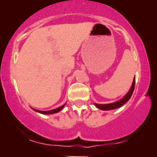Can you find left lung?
Wrapping results in <instances>:
<instances>
[{"instance_id": "left-lung-1", "label": "left lung", "mask_w": 157, "mask_h": 157, "mask_svg": "<svg viewBox=\"0 0 157 157\" xmlns=\"http://www.w3.org/2000/svg\"><path fill=\"white\" fill-rule=\"evenodd\" d=\"M134 86H135V77L134 78V80H133L132 86H131L129 91L127 92V94H126V95L121 98V99L117 101L116 102L111 103V104H95V106L97 107V108L100 109L101 110H104V111L112 110V109H116L119 108V107L123 106L124 104H126V103L130 99L131 96H132L133 92H134Z\"/></svg>"}]
</instances>
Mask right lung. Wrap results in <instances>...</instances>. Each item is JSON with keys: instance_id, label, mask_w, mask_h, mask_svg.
<instances>
[{"instance_id": "right-lung-1", "label": "right lung", "mask_w": 157, "mask_h": 157, "mask_svg": "<svg viewBox=\"0 0 157 157\" xmlns=\"http://www.w3.org/2000/svg\"><path fill=\"white\" fill-rule=\"evenodd\" d=\"M65 105H66V104H63V106L59 107V108H56L55 109H52V110H50V111H40V110H37V109H33V108H32V109H33V110H34L35 111H36V112L42 113V114H53V113H58L59 111H61V109L63 108Z\"/></svg>"}]
</instances>
